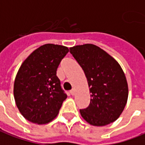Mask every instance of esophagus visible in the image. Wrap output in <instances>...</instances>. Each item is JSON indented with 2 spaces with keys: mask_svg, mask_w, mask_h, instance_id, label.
<instances>
[{
  "mask_svg": "<svg viewBox=\"0 0 145 145\" xmlns=\"http://www.w3.org/2000/svg\"><path fill=\"white\" fill-rule=\"evenodd\" d=\"M70 93L71 94L72 96H74V93H75V90L73 89H71V91H70Z\"/></svg>",
  "mask_w": 145,
  "mask_h": 145,
  "instance_id": "34e87169",
  "label": "esophagus"
}]
</instances>
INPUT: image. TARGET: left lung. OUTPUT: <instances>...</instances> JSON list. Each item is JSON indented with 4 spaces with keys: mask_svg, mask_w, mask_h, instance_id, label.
I'll list each match as a JSON object with an SVG mask.
<instances>
[{
    "mask_svg": "<svg viewBox=\"0 0 145 145\" xmlns=\"http://www.w3.org/2000/svg\"><path fill=\"white\" fill-rule=\"evenodd\" d=\"M70 52L84 71L91 93L89 107L80 110L82 117L96 126L115 122L128 99V84L121 66L95 44L76 45Z\"/></svg>",
    "mask_w": 145,
    "mask_h": 145,
    "instance_id": "left-lung-1",
    "label": "left lung"
}]
</instances>
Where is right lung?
I'll return each instance as SVG.
<instances>
[{"label": "right lung", "mask_w": 145, "mask_h": 145, "mask_svg": "<svg viewBox=\"0 0 145 145\" xmlns=\"http://www.w3.org/2000/svg\"><path fill=\"white\" fill-rule=\"evenodd\" d=\"M69 49L46 44L34 50L18 71L14 82V97L24 118L46 124L57 116L67 94L62 89L56 71Z\"/></svg>", "instance_id": "obj_1"}]
</instances>
